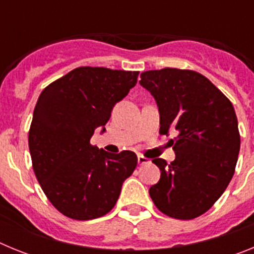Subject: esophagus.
<instances>
[{
    "instance_id": "34e87169",
    "label": "esophagus",
    "mask_w": 254,
    "mask_h": 254,
    "mask_svg": "<svg viewBox=\"0 0 254 254\" xmlns=\"http://www.w3.org/2000/svg\"><path fill=\"white\" fill-rule=\"evenodd\" d=\"M137 161H138V165H145V164H149L150 160L147 158H145L143 155H138L137 156Z\"/></svg>"
}]
</instances>
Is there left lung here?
<instances>
[{
  "mask_svg": "<svg viewBox=\"0 0 254 254\" xmlns=\"http://www.w3.org/2000/svg\"><path fill=\"white\" fill-rule=\"evenodd\" d=\"M160 113V134L178 131L176 160L154 159L161 172L150 187L155 206L170 217L190 220L212 207L230 183L241 149L232 102L201 73L161 68L141 73ZM172 143V145H173Z\"/></svg>",
  "mask_w": 254,
  "mask_h": 254,
  "instance_id": "1",
  "label": "left lung"
}]
</instances>
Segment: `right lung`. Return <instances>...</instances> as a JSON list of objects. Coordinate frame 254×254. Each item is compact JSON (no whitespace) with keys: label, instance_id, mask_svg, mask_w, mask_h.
<instances>
[{"label":"right lung","instance_id":"add662e5","mask_svg":"<svg viewBox=\"0 0 254 254\" xmlns=\"http://www.w3.org/2000/svg\"><path fill=\"white\" fill-rule=\"evenodd\" d=\"M137 76L138 71L77 67L39 95L29 129L31 163L47 198L64 216H104L137 165L134 152L111 154L90 143L98 127L105 131L114 104Z\"/></svg>","mask_w":254,"mask_h":254}]
</instances>
